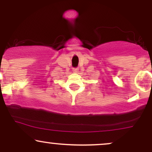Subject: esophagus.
Segmentation results:
<instances>
[{
	"mask_svg": "<svg viewBox=\"0 0 152 152\" xmlns=\"http://www.w3.org/2000/svg\"><path fill=\"white\" fill-rule=\"evenodd\" d=\"M73 72L75 73V74H77L78 72V69H77V68H76V69H73Z\"/></svg>",
	"mask_w": 152,
	"mask_h": 152,
	"instance_id": "esophagus-1",
	"label": "esophagus"
}]
</instances>
